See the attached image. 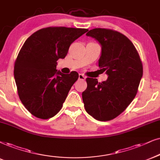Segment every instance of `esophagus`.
Returning <instances> with one entry per match:
<instances>
[{
  "instance_id": "34e87169",
  "label": "esophagus",
  "mask_w": 160,
  "mask_h": 160,
  "mask_svg": "<svg viewBox=\"0 0 160 160\" xmlns=\"http://www.w3.org/2000/svg\"><path fill=\"white\" fill-rule=\"evenodd\" d=\"M86 77L84 76L82 74H79V80H86Z\"/></svg>"
}]
</instances>
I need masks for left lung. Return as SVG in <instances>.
<instances>
[{"label": "left lung", "instance_id": "left-lung-1", "mask_svg": "<svg viewBox=\"0 0 160 160\" xmlns=\"http://www.w3.org/2000/svg\"><path fill=\"white\" fill-rule=\"evenodd\" d=\"M86 35L102 46L99 67L108 78L102 82L86 78L87 88L82 94L85 109L98 120H113L136 96L143 73L142 61L132 42L120 32L96 28Z\"/></svg>", "mask_w": 160, "mask_h": 160}]
</instances>
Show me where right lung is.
<instances>
[{
  "mask_svg": "<svg viewBox=\"0 0 160 160\" xmlns=\"http://www.w3.org/2000/svg\"><path fill=\"white\" fill-rule=\"evenodd\" d=\"M87 31L50 26L35 32L23 43L15 62L14 77L20 100L32 115L47 120L62 108L79 75L77 72H58L57 61L63 59L71 44Z\"/></svg>",
  "mask_w": 160,
  "mask_h": 160,
  "instance_id": "obj_1",
  "label": "right lung"
}]
</instances>
